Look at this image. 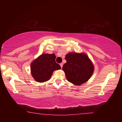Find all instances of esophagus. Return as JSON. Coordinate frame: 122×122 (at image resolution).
I'll return each mask as SVG.
<instances>
[{
    "label": "esophagus",
    "mask_w": 122,
    "mask_h": 122,
    "mask_svg": "<svg viewBox=\"0 0 122 122\" xmlns=\"http://www.w3.org/2000/svg\"><path fill=\"white\" fill-rule=\"evenodd\" d=\"M60 65L61 67V68H62V67H63V63H61L60 64Z\"/></svg>",
    "instance_id": "obj_1"
}]
</instances>
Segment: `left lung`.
I'll return each mask as SVG.
<instances>
[{"label":"left lung","mask_w":122,"mask_h":122,"mask_svg":"<svg viewBox=\"0 0 122 122\" xmlns=\"http://www.w3.org/2000/svg\"><path fill=\"white\" fill-rule=\"evenodd\" d=\"M67 62L62 70L67 80L74 85L80 86L87 82L94 71V66L84 53L70 52L65 56Z\"/></svg>","instance_id":"1"}]
</instances>
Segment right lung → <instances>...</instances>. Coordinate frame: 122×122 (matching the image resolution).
<instances>
[{
    "instance_id": "obj_1",
    "label": "right lung",
    "mask_w": 122,
    "mask_h": 122,
    "mask_svg": "<svg viewBox=\"0 0 122 122\" xmlns=\"http://www.w3.org/2000/svg\"><path fill=\"white\" fill-rule=\"evenodd\" d=\"M55 59V54L44 53L32 62L30 73L35 81L40 83L48 81L54 71L61 69Z\"/></svg>"
}]
</instances>
